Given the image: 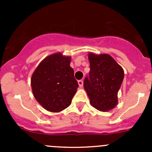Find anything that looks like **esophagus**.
Wrapping results in <instances>:
<instances>
[{
  "instance_id": "esophagus-1",
  "label": "esophagus",
  "mask_w": 152,
  "mask_h": 152,
  "mask_svg": "<svg viewBox=\"0 0 152 152\" xmlns=\"http://www.w3.org/2000/svg\"><path fill=\"white\" fill-rule=\"evenodd\" d=\"M78 84H79V87H83V81H82V80H79V81H78Z\"/></svg>"
}]
</instances>
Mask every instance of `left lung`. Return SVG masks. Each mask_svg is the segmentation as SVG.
Returning <instances> with one entry per match:
<instances>
[{"label": "left lung", "mask_w": 152, "mask_h": 152, "mask_svg": "<svg viewBox=\"0 0 152 152\" xmlns=\"http://www.w3.org/2000/svg\"><path fill=\"white\" fill-rule=\"evenodd\" d=\"M90 70L84 80V87L90 104L107 112L118 103V92L124 77L123 68L108 54L88 55Z\"/></svg>", "instance_id": "1"}]
</instances>
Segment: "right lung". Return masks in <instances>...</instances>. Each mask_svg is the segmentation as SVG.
<instances>
[{"instance_id":"1","label":"right lung","mask_w":152,"mask_h":152,"mask_svg":"<svg viewBox=\"0 0 152 152\" xmlns=\"http://www.w3.org/2000/svg\"><path fill=\"white\" fill-rule=\"evenodd\" d=\"M70 62L69 56L54 53L42 60L32 75L34 96L48 111L60 112L71 104L79 85Z\"/></svg>"}]
</instances>
